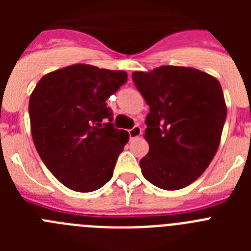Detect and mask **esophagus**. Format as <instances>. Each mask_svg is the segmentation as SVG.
Listing matches in <instances>:
<instances>
[{
	"label": "esophagus",
	"instance_id": "esophagus-1",
	"mask_svg": "<svg viewBox=\"0 0 251 251\" xmlns=\"http://www.w3.org/2000/svg\"><path fill=\"white\" fill-rule=\"evenodd\" d=\"M142 134V129L139 126H136V127H133L132 129L129 130V137L130 139H134V138H138L139 136Z\"/></svg>",
	"mask_w": 251,
	"mask_h": 251
}]
</instances>
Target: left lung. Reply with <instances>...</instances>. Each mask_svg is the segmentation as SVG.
<instances>
[{"label":"left lung","mask_w":251,"mask_h":251,"mask_svg":"<svg viewBox=\"0 0 251 251\" xmlns=\"http://www.w3.org/2000/svg\"><path fill=\"white\" fill-rule=\"evenodd\" d=\"M132 79L150 105L142 175L162 190H179L205 172L220 145L226 119L216 77L186 66L134 72Z\"/></svg>","instance_id":"8db88e82"}]
</instances>
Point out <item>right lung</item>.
Segmentation results:
<instances>
[{
	"instance_id": "add662e5",
	"label": "right lung",
	"mask_w": 251,
	"mask_h": 251,
	"mask_svg": "<svg viewBox=\"0 0 251 251\" xmlns=\"http://www.w3.org/2000/svg\"><path fill=\"white\" fill-rule=\"evenodd\" d=\"M127 73L75 64L44 75L31 93V134L39 156L60 182L77 192L103 187L129 141L113 127L105 100ZM105 119L108 124H103Z\"/></svg>"
}]
</instances>
